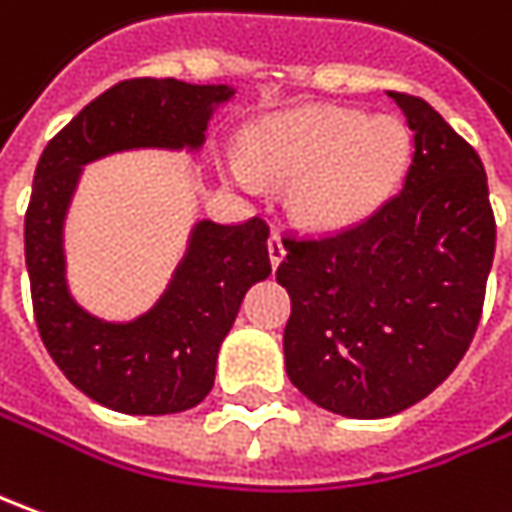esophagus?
<instances>
[{
  "label": "esophagus",
  "mask_w": 512,
  "mask_h": 512,
  "mask_svg": "<svg viewBox=\"0 0 512 512\" xmlns=\"http://www.w3.org/2000/svg\"><path fill=\"white\" fill-rule=\"evenodd\" d=\"M283 257H286V246H283L280 235H272V238H269V263H272V269L280 266Z\"/></svg>",
  "instance_id": "34e87169"
}]
</instances>
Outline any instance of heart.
Wrapping results in <instances>:
<instances>
[{
	"instance_id": "b5f03b06",
	"label": "heart",
	"mask_w": 512,
	"mask_h": 512,
	"mask_svg": "<svg viewBox=\"0 0 512 512\" xmlns=\"http://www.w3.org/2000/svg\"><path fill=\"white\" fill-rule=\"evenodd\" d=\"M411 164V133L391 113L306 107L266 121L249 141V158H232L235 184L255 192L260 172L289 189L294 221L314 232L368 221L397 195Z\"/></svg>"
}]
</instances>
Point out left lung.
<instances>
[{
  "mask_svg": "<svg viewBox=\"0 0 512 512\" xmlns=\"http://www.w3.org/2000/svg\"><path fill=\"white\" fill-rule=\"evenodd\" d=\"M414 130L405 186L340 235L283 240L291 385L348 419L394 416L439 388L476 334L496 221L476 150L428 101L391 93Z\"/></svg>",
  "mask_w": 512,
  "mask_h": 512,
  "instance_id": "obj_1",
  "label": "left lung"
}]
</instances>
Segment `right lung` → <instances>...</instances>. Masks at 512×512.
Segmentation results:
<instances>
[{"instance_id": "right-lung-1", "label": "right lung", "mask_w": 512, "mask_h": 512, "mask_svg": "<svg viewBox=\"0 0 512 512\" xmlns=\"http://www.w3.org/2000/svg\"><path fill=\"white\" fill-rule=\"evenodd\" d=\"M229 84L130 79L90 101L42 152L25 215L33 314L47 354L81 394L118 414L189 411L215 385L223 337L246 291L272 274L269 226L192 223L167 289L133 320H104L67 283L64 221L84 167L115 152H198Z\"/></svg>"}]
</instances>
